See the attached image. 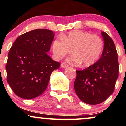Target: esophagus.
Instances as JSON below:
<instances>
[{
    "label": "esophagus",
    "mask_w": 126,
    "mask_h": 126,
    "mask_svg": "<svg viewBox=\"0 0 126 126\" xmlns=\"http://www.w3.org/2000/svg\"><path fill=\"white\" fill-rule=\"evenodd\" d=\"M61 67L63 68H66L68 67V65L66 64L65 63H62L61 64Z\"/></svg>",
    "instance_id": "34e87169"
}]
</instances>
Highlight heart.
Segmentation results:
<instances>
[{"instance_id":"heart-1","label":"heart","mask_w":126,"mask_h":126,"mask_svg":"<svg viewBox=\"0 0 126 126\" xmlns=\"http://www.w3.org/2000/svg\"><path fill=\"white\" fill-rule=\"evenodd\" d=\"M104 48V43L99 36L80 30H74L61 35L53 40L51 50L56 60L71 53L74 54L69 58L74 63H82L88 67L96 62L100 57Z\"/></svg>"}]
</instances>
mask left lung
I'll use <instances>...</instances> for the list:
<instances>
[{
    "mask_svg": "<svg viewBox=\"0 0 126 126\" xmlns=\"http://www.w3.org/2000/svg\"><path fill=\"white\" fill-rule=\"evenodd\" d=\"M104 49L99 60L82 70H76L74 88L82 101L90 105L104 102L113 93L118 76V54L113 40L101 32Z\"/></svg>",
    "mask_w": 126,
    "mask_h": 126,
    "instance_id": "obj_1",
    "label": "left lung"
}]
</instances>
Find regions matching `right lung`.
Segmentation results:
<instances>
[{"mask_svg": "<svg viewBox=\"0 0 126 126\" xmlns=\"http://www.w3.org/2000/svg\"><path fill=\"white\" fill-rule=\"evenodd\" d=\"M54 32L36 29L16 38L8 53L7 82L19 97L30 99L40 96L48 86L50 75L60 63L47 54Z\"/></svg>", "mask_w": 126, "mask_h": 126, "instance_id": "1", "label": "right lung"}]
</instances>
